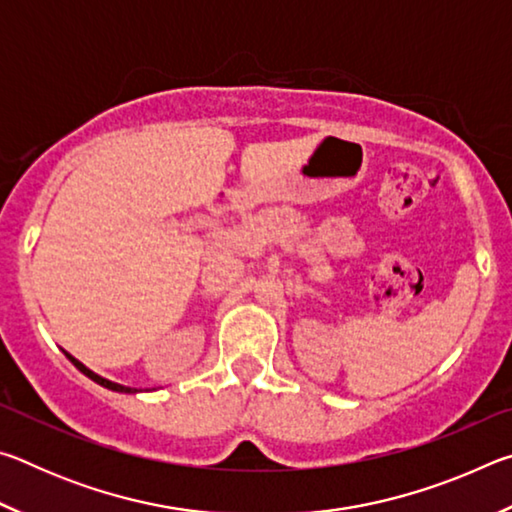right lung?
<instances>
[{
  "label": "right lung",
  "instance_id": "obj_1",
  "mask_svg": "<svg viewBox=\"0 0 512 512\" xmlns=\"http://www.w3.org/2000/svg\"><path fill=\"white\" fill-rule=\"evenodd\" d=\"M65 352V350H63ZM65 357L74 363L76 368H79L85 377H90L92 381H97L99 386H103V388H108V391H115V393H140V388H131V386H124V384H117V381H110V379H106V377H101V375H97V372L94 370H90L88 366H85V363H81L79 359L76 357H72V354L69 352H65Z\"/></svg>",
  "mask_w": 512,
  "mask_h": 512
}]
</instances>
